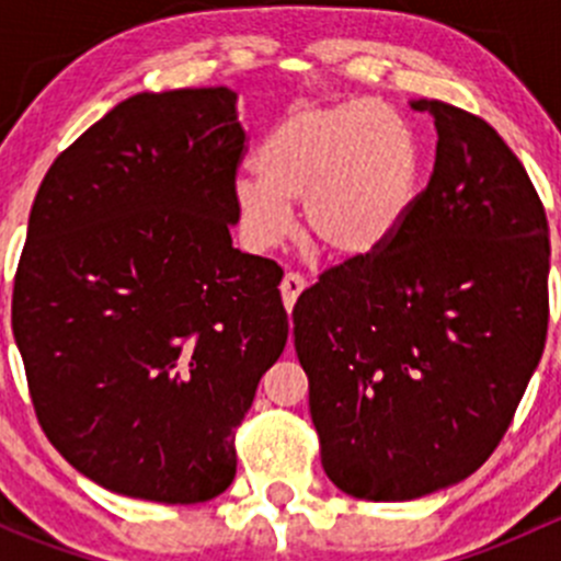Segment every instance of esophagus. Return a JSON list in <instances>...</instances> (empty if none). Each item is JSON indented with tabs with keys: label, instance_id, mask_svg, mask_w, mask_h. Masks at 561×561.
<instances>
[{
	"label": "esophagus",
	"instance_id": "obj_1",
	"mask_svg": "<svg viewBox=\"0 0 561 561\" xmlns=\"http://www.w3.org/2000/svg\"><path fill=\"white\" fill-rule=\"evenodd\" d=\"M304 287H307V279H304L301 274H296V271L285 274V279H282V285H279L282 304H285V309L296 307V301H298V296L304 293Z\"/></svg>",
	"mask_w": 561,
	"mask_h": 561
}]
</instances>
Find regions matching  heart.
Returning <instances> with one entry per match:
<instances>
[{"label": "heart", "instance_id": "heart-1", "mask_svg": "<svg viewBox=\"0 0 561 561\" xmlns=\"http://www.w3.org/2000/svg\"><path fill=\"white\" fill-rule=\"evenodd\" d=\"M260 173L233 179L241 236L276 249L304 225L336 257H369L390 244L421 192V146L401 113L375 103L296 105L260 146Z\"/></svg>", "mask_w": 561, "mask_h": 561}]
</instances>
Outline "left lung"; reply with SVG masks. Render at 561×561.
<instances>
[{
  "label": "left lung",
  "instance_id": "obj_1",
  "mask_svg": "<svg viewBox=\"0 0 561 561\" xmlns=\"http://www.w3.org/2000/svg\"><path fill=\"white\" fill-rule=\"evenodd\" d=\"M437 160L388 247L301 293L296 353L322 469L344 494L448 489L511 426L548 331V219L489 122L439 100Z\"/></svg>",
  "mask_w": 561,
  "mask_h": 561
}]
</instances>
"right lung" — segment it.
I'll return each mask as SVG.
<instances>
[{
	"label": "right lung",
	"mask_w": 561,
	"mask_h": 561,
	"mask_svg": "<svg viewBox=\"0 0 561 561\" xmlns=\"http://www.w3.org/2000/svg\"><path fill=\"white\" fill-rule=\"evenodd\" d=\"M247 133L228 87L140 92L39 184L13 333L45 437L135 500L236 478V428L287 344L282 268L233 247Z\"/></svg>",
	"instance_id": "right-lung-1"
}]
</instances>
